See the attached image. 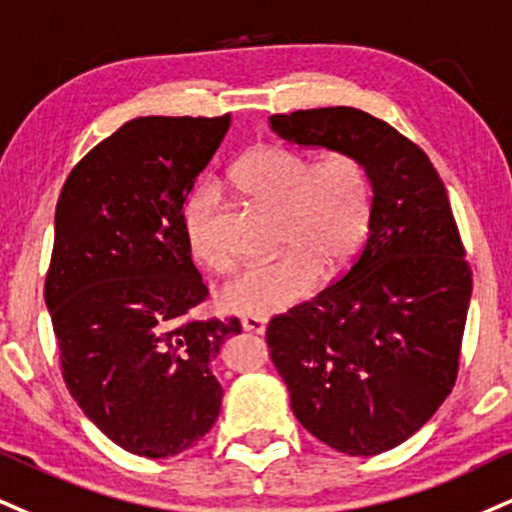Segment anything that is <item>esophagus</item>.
I'll return each mask as SVG.
<instances>
[{"instance_id": "1", "label": "esophagus", "mask_w": 512, "mask_h": 512, "mask_svg": "<svg viewBox=\"0 0 512 512\" xmlns=\"http://www.w3.org/2000/svg\"><path fill=\"white\" fill-rule=\"evenodd\" d=\"M240 326H243L245 331H250V334H264V331H267V322L260 317H243L240 319Z\"/></svg>"}]
</instances>
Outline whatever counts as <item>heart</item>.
<instances>
[{
  "label": "heart",
  "mask_w": 512,
  "mask_h": 512,
  "mask_svg": "<svg viewBox=\"0 0 512 512\" xmlns=\"http://www.w3.org/2000/svg\"><path fill=\"white\" fill-rule=\"evenodd\" d=\"M231 183L252 200L274 207L276 245L272 262L252 264L221 288L219 303L240 317H272L293 307L322 276H334L353 260L369 224L372 190L365 166L334 152L307 164L303 152L257 145L233 164ZM217 209L212 186H200L183 202L181 224L190 255L212 272L231 260L209 240Z\"/></svg>",
  "instance_id": "b5f03b06"
}]
</instances>
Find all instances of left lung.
<instances>
[{"instance_id": "8db88e82", "label": "left lung", "mask_w": 512, "mask_h": 512, "mask_svg": "<svg viewBox=\"0 0 512 512\" xmlns=\"http://www.w3.org/2000/svg\"><path fill=\"white\" fill-rule=\"evenodd\" d=\"M279 138L365 166L369 236L334 286L274 317L272 362L298 422L346 455L410 439L458 377L472 274L451 202L429 157L353 107L269 119Z\"/></svg>"}]
</instances>
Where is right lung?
Segmentation results:
<instances>
[{"label":"right lung","instance_id":"1","mask_svg":"<svg viewBox=\"0 0 512 512\" xmlns=\"http://www.w3.org/2000/svg\"><path fill=\"white\" fill-rule=\"evenodd\" d=\"M229 128L231 116L123 123L57 202L45 303L64 381L107 439L143 458L195 446L221 410L212 362L240 322L190 317L207 286L181 212Z\"/></svg>","mask_w":512,"mask_h":512}]
</instances>
